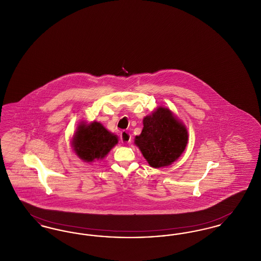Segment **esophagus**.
I'll return each mask as SVG.
<instances>
[{
    "instance_id": "esophagus-1",
    "label": "esophagus",
    "mask_w": 261,
    "mask_h": 261,
    "mask_svg": "<svg viewBox=\"0 0 261 261\" xmlns=\"http://www.w3.org/2000/svg\"><path fill=\"white\" fill-rule=\"evenodd\" d=\"M120 140H121L122 143L128 144V143L131 142V135H130L128 132L123 131V132H121V134H120Z\"/></svg>"
}]
</instances>
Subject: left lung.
Returning a JSON list of instances; mask_svg holds the SVG:
<instances>
[{"instance_id": "obj_1", "label": "left lung", "mask_w": 261, "mask_h": 261, "mask_svg": "<svg viewBox=\"0 0 261 261\" xmlns=\"http://www.w3.org/2000/svg\"><path fill=\"white\" fill-rule=\"evenodd\" d=\"M135 144L153 168L172 164L186 149L188 131L171 111L160 107L143 120Z\"/></svg>"}]
</instances>
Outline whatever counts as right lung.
I'll use <instances>...</instances> for the list:
<instances>
[{
    "instance_id": "obj_1",
    "label": "right lung",
    "mask_w": 261,
    "mask_h": 261,
    "mask_svg": "<svg viewBox=\"0 0 261 261\" xmlns=\"http://www.w3.org/2000/svg\"><path fill=\"white\" fill-rule=\"evenodd\" d=\"M117 143V137L97 121L81 122L72 139L75 153L86 162L102 160Z\"/></svg>"
}]
</instances>
